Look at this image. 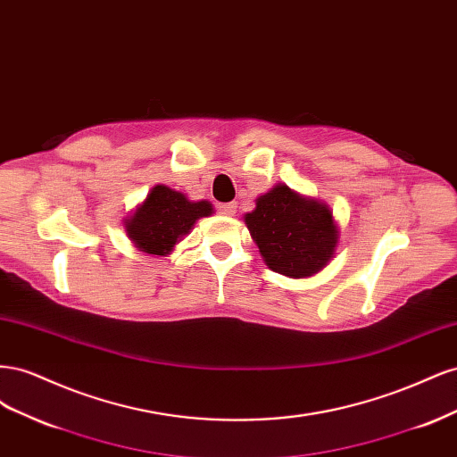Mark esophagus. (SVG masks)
<instances>
[{"label": "esophagus", "instance_id": "obj_1", "mask_svg": "<svg viewBox=\"0 0 457 457\" xmlns=\"http://www.w3.org/2000/svg\"><path fill=\"white\" fill-rule=\"evenodd\" d=\"M237 204H234V202H228V204H219L217 205V212L219 213H223V215H234V213H237Z\"/></svg>", "mask_w": 457, "mask_h": 457}]
</instances>
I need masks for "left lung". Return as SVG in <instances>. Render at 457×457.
Here are the masks:
<instances>
[{
  "label": "left lung",
  "mask_w": 457,
  "mask_h": 457,
  "mask_svg": "<svg viewBox=\"0 0 457 457\" xmlns=\"http://www.w3.org/2000/svg\"><path fill=\"white\" fill-rule=\"evenodd\" d=\"M245 225L269 269L289 278H305L326 267L337 244L329 207L286 185L261 196Z\"/></svg>",
  "instance_id": "left-lung-1"
}]
</instances>
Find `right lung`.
<instances>
[{
	"instance_id": "right-lung-1",
	"label": "right lung",
	"mask_w": 457,
	"mask_h": 457,
	"mask_svg": "<svg viewBox=\"0 0 457 457\" xmlns=\"http://www.w3.org/2000/svg\"><path fill=\"white\" fill-rule=\"evenodd\" d=\"M212 212L210 202H188L181 192L158 185L150 190L139 210L126 220V230L141 252L165 255L188 234L200 217H207Z\"/></svg>"
}]
</instances>
